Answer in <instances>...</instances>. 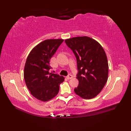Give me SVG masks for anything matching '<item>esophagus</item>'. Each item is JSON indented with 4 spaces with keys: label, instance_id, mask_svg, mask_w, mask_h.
I'll return each instance as SVG.
<instances>
[{
    "label": "esophagus",
    "instance_id": "1",
    "mask_svg": "<svg viewBox=\"0 0 131 131\" xmlns=\"http://www.w3.org/2000/svg\"><path fill=\"white\" fill-rule=\"evenodd\" d=\"M66 78H67L68 79H71L73 78V75H71V74H69V75Z\"/></svg>",
    "mask_w": 131,
    "mask_h": 131
}]
</instances>
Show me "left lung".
I'll list each match as a JSON object with an SVG mask.
<instances>
[{
	"label": "left lung",
	"instance_id": "8db88e82",
	"mask_svg": "<svg viewBox=\"0 0 131 131\" xmlns=\"http://www.w3.org/2000/svg\"><path fill=\"white\" fill-rule=\"evenodd\" d=\"M65 41L77 58L79 85L74 89L75 93L84 99L94 98L101 92L108 79V61L104 48L98 41L86 36Z\"/></svg>",
	"mask_w": 131,
	"mask_h": 131
}]
</instances>
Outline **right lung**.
<instances>
[{
    "label": "right lung",
    "instance_id": "add662e5",
    "mask_svg": "<svg viewBox=\"0 0 131 131\" xmlns=\"http://www.w3.org/2000/svg\"><path fill=\"white\" fill-rule=\"evenodd\" d=\"M62 39H47L32 48L25 65L24 77L27 88L35 98L46 102L57 96L65 78L50 73V60L63 42Z\"/></svg>",
    "mask_w": 131,
    "mask_h": 131
}]
</instances>
